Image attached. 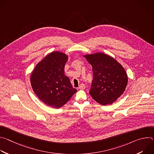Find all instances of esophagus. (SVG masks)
<instances>
[{"label":"esophagus","instance_id":"1","mask_svg":"<svg viewBox=\"0 0 154 154\" xmlns=\"http://www.w3.org/2000/svg\"><path fill=\"white\" fill-rule=\"evenodd\" d=\"M86 88V86H85V84H83V83H82L80 86H79V88L80 89V90H84L85 88Z\"/></svg>","mask_w":154,"mask_h":154}]
</instances>
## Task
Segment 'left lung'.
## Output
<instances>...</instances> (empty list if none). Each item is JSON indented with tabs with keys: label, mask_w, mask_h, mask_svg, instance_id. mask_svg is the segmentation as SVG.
Segmentation results:
<instances>
[{
	"label": "left lung",
	"mask_w": 154,
	"mask_h": 154,
	"mask_svg": "<svg viewBox=\"0 0 154 154\" xmlns=\"http://www.w3.org/2000/svg\"><path fill=\"white\" fill-rule=\"evenodd\" d=\"M84 57L93 68L91 96L102 105L113 103L124 93L127 85L124 68L115 58L103 53L85 55Z\"/></svg>",
	"instance_id": "left-lung-1"
}]
</instances>
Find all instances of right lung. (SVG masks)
<instances>
[{
    "mask_svg": "<svg viewBox=\"0 0 154 154\" xmlns=\"http://www.w3.org/2000/svg\"><path fill=\"white\" fill-rule=\"evenodd\" d=\"M68 57L53 52L39 62L30 75L31 85L38 98L46 105L60 108L77 92L69 79L64 75Z\"/></svg>",
    "mask_w": 154,
    "mask_h": 154,
    "instance_id": "right-lung-1",
    "label": "right lung"
}]
</instances>
